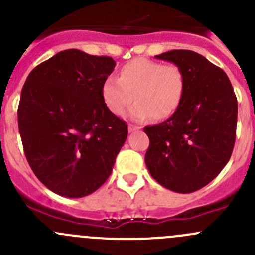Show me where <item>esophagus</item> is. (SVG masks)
Here are the masks:
<instances>
[{
	"instance_id": "obj_1",
	"label": "esophagus",
	"mask_w": 255,
	"mask_h": 255,
	"mask_svg": "<svg viewBox=\"0 0 255 255\" xmlns=\"http://www.w3.org/2000/svg\"><path fill=\"white\" fill-rule=\"evenodd\" d=\"M138 129H140V127H137V126H133V125L128 126V132L129 133L134 132V130H138Z\"/></svg>"
}]
</instances>
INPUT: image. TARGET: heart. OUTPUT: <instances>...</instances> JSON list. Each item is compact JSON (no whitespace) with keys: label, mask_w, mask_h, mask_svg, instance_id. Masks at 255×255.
Returning a JSON list of instances; mask_svg holds the SVG:
<instances>
[{"label":"heart","mask_w":255,"mask_h":255,"mask_svg":"<svg viewBox=\"0 0 255 255\" xmlns=\"http://www.w3.org/2000/svg\"><path fill=\"white\" fill-rule=\"evenodd\" d=\"M186 79L181 69L174 64L138 58L120 70V76L107 78L101 86L105 106L115 116H122L134 97L129 111L134 121L168 118L182 101Z\"/></svg>","instance_id":"1"}]
</instances>
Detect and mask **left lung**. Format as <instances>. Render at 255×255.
I'll use <instances>...</instances> for the list:
<instances>
[{
  "instance_id": "1",
  "label": "left lung",
  "mask_w": 255,
  "mask_h": 255,
  "mask_svg": "<svg viewBox=\"0 0 255 255\" xmlns=\"http://www.w3.org/2000/svg\"><path fill=\"white\" fill-rule=\"evenodd\" d=\"M155 58L179 66L186 87L171 117L144 128L150 140L146 168L161 186L190 194L212 181L232 155L237 97L225 71L195 51L179 49Z\"/></svg>"
}]
</instances>
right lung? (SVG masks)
<instances>
[{
	"instance_id": "add662e5",
	"label": "right lung",
	"mask_w": 255,
	"mask_h": 255,
	"mask_svg": "<svg viewBox=\"0 0 255 255\" xmlns=\"http://www.w3.org/2000/svg\"><path fill=\"white\" fill-rule=\"evenodd\" d=\"M116 61L68 49L35 66L25 80L18 127L33 173L70 199L96 191L111 175L127 123L105 106L101 86Z\"/></svg>"
}]
</instances>
